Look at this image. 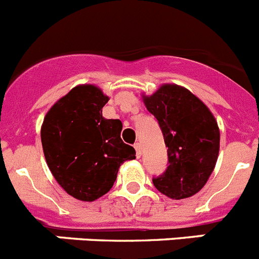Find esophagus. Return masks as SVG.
I'll list each match as a JSON object with an SVG mask.
<instances>
[{
	"label": "esophagus",
	"mask_w": 259,
	"mask_h": 259,
	"mask_svg": "<svg viewBox=\"0 0 259 259\" xmlns=\"http://www.w3.org/2000/svg\"><path fill=\"white\" fill-rule=\"evenodd\" d=\"M134 146H135V149H136V157L140 158L141 157V144L136 143Z\"/></svg>",
	"instance_id": "obj_1"
}]
</instances>
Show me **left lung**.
Listing matches in <instances>:
<instances>
[{
	"instance_id": "8db88e82",
	"label": "left lung",
	"mask_w": 259,
	"mask_h": 259,
	"mask_svg": "<svg viewBox=\"0 0 259 259\" xmlns=\"http://www.w3.org/2000/svg\"><path fill=\"white\" fill-rule=\"evenodd\" d=\"M144 104L157 118L168 148V166L153 179L158 191L172 200L188 198L203 188L219 154L218 123L209 107L191 91L162 84Z\"/></svg>"
}]
</instances>
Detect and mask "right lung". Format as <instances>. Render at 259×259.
Wrapping results in <instances>:
<instances>
[{
    "mask_svg": "<svg viewBox=\"0 0 259 259\" xmlns=\"http://www.w3.org/2000/svg\"><path fill=\"white\" fill-rule=\"evenodd\" d=\"M109 101L93 84H80L49 109L41 125V143L50 172L62 188L92 202L111 189L119 167L136 152L120 139L122 122L105 119Z\"/></svg>",
    "mask_w": 259,
    "mask_h": 259,
    "instance_id": "obj_1",
    "label": "right lung"
}]
</instances>
